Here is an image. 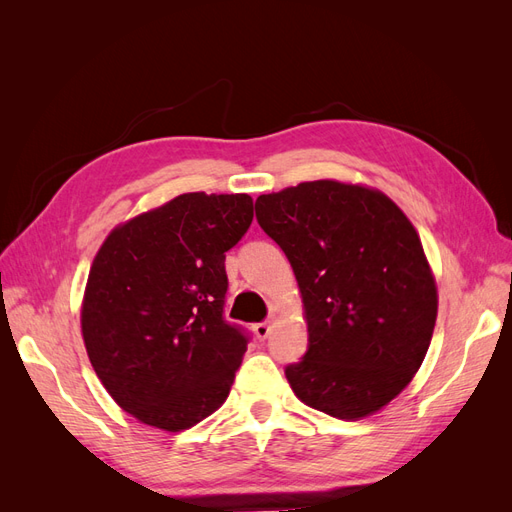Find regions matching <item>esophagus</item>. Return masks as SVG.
<instances>
[{
  "label": "esophagus",
  "mask_w": 512,
  "mask_h": 512,
  "mask_svg": "<svg viewBox=\"0 0 512 512\" xmlns=\"http://www.w3.org/2000/svg\"><path fill=\"white\" fill-rule=\"evenodd\" d=\"M254 333H256V337L260 339H267L269 337V333H271V324L269 322H258V324H254Z\"/></svg>",
  "instance_id": "1"
}]
</instances>
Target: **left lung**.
Wrapping results in <instances>:
<instances>
[{"instance_id": "left-lung-1", "label": "left lung", "mask_w": 512, "mask_h": 512, "mask_svg": "<svg viewBox=\"0 0 512 512\" xmlns=\"http://www.w3.org/2000/svg\"><path fill=\"white\" fill-rule=\"evenodd\" d=\"M256 218L303 299L309 348L286 367L294 395L342 421L389 406L438 318L436 277L408 215L369 185L318 179L258 196Z\"/></svg>"}]
</instances>
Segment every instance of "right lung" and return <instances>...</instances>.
<instances>
[{"label": "right lung", "mask_w": 512, "mask_h": 512, "mask_svg": "<svg viewBox=\"0 0 512 512\" xmlns=\"http://www.w3.org/2000/svg\"><path fill=\"white\" fill-rule=\"evenodd\" d=\"M247 194L190 192L117 224L91 262L85 350L136 421L190 429L218 410L247 350L224 320L226 252L250 228Z\"/></svg>", "instance_id": "1"}]
</instances>
